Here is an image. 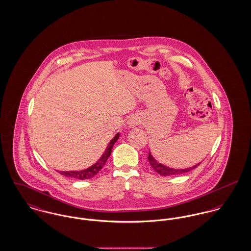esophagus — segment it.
I'll return each mask as SVG.
<instances>
[{
	"mask_svg": "<svg viewBox=\"0 0 251 251\" xmlns=\"http://www.w3.org/2000/svg\"><path fill=\"white\" fill-rule=\"evenodd\" d=\"M138 122H137V120L136 119H134V118H131L129 121H128V124H129V126L130 127H135V125L137 124Z\"/></svg>",
	"mask_w": 251,
	"mask_h": 251,
	"instance_id": "1",
	"label": "esophagus"
}]
</instances>
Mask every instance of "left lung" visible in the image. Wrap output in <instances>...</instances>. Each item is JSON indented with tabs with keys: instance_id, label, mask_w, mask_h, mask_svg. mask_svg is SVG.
<instances>
[{
	"instance_id": "left-lung-1",
	"label": "left lung",
	"mask_w": 251,
	"mask_h": 251,
	"mask_svg": "<svg viewBox=\"0 0 251 251\" xmlns=\"http://www.w3.org/2000/svg\"><path fill=\"white\" fill-rule=\"evenodd\" d=\"M148 160L150 165L152 166V168L154 169L156 173L161 175V176H176V175H180V174L186 173L189 172L191 170L195 169L196 167H198L201 163H198L196 165H194L193 167L190 168H186V169H173V168H169L165 165H162L161 163H158L154 158V156L151 154V152H149L148 154Z\"/></svg>"
}]
</instances>
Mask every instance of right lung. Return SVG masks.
I'll return each mask as SVG.
<instances>
[{
  "label": "right lung",
  "instance_id": "add662e5",
  "mask_svg": "<svg viewBox=\"0 0 251 251\" xmlns=\"http://www.w3.org/2000/svg\"><path fill=\"white\" fill-rule=\"evenodd\" d=\"M118 137H119V134L117 133L115 135V137L110 141V143H109L108 147L106 148L104 154H102V156L98 159L97 163H95L91 167H89V168H87L85 170H81V171H70V172L64 171V172H59V173L63 175V176H70V177L76 178V179H89V178L94 177L103 168V166L105 165L108 157L110 156V154L112 153L113 146L115 145V143H116V140L118 139Z\"/></svg>",
  "mask_w": 251,
  "mask_h": 251
}]
</instances>
